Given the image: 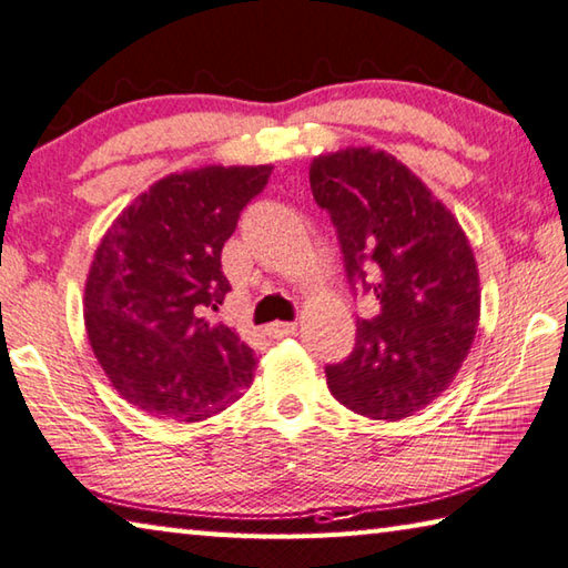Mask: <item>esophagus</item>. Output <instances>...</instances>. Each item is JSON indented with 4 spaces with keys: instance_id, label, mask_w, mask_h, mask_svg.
I'll list each match as a JSON object with an SVG mask.
<instances>
[{
    "instance_id": "1",
    "label": "esophagus",
    "mask_w": 568,
    "mask_h": 568,
    "mask_svg": "<svg viewBox=\"0 0 568 568\" xmlns=\"http://www.w3.org/2000/svg\"><path fill=\"white\" fill-rule=\"evenodd\" d=\"M296 332V324L294 322H272L264 326V334L268 339H284V336H290Z\"/></svg>"
}]
</instances>
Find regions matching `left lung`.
Segmentation results:
<instances>
[{
  "label": "left lung",
  "instance_id": "left-lung-1",
  "mask_svg": "<svg viewBox=\"0 0 568 568\" xmlns=\"http://www.w3.org/2000/svg\"><path fill=\"white\" fill-rule=\"evenodd\" d=\"M310 182L339 232L349 278H362L382 304L379 316L356 322L354 352L326 366V384L366 419H406L449 389L471 352L481 286L469 236L384 149L314 156Z\"/></svg>",
  "mask_w": 568,
  "mask_h": 568
}]
</instances>
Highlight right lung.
<instances>
[{
    "instance_id": "add662e5",
    "label": "right lung",
    "mask_w": 568,
    "mask_h": 568,
    "mask_svg": "<svg viewBox=\"0 0 568 568\" xmlns=\"http://www.w3.org/2000/svg\"><path fill=\"white\" fill-rule=\"evenodd\" d=\"M272 164H206L122 209L89 264L84 326L116 394L154 419L196 424L254 382V349L199 316L229 292L222 246Z\"/></svg>"
}]
</instances>
